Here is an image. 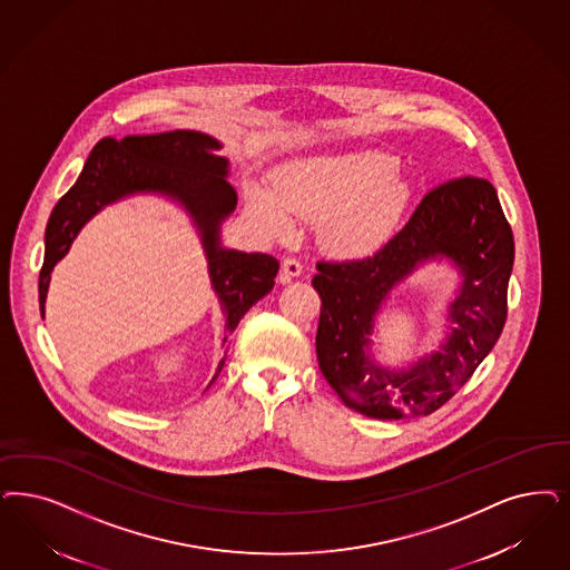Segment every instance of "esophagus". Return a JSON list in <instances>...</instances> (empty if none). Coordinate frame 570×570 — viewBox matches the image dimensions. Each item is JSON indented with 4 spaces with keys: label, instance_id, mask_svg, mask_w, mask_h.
<instances>
[{
    "label": "esophagus",
    "instance_id": "34e87169",
    "mask_svg": "<svg viewBox=\"0 0 570 570\" xmlns=\"http://www.w3.org/2000/svg\"><path fill=\"white\" fill-rule=\"evenodd\" d=\"M303 272V265L296 261V258H284V263H282V282H291L293 277H298Z\"/></svg>",
    "mask_w": 570,
    "mask_h": 570
}]
</instances>
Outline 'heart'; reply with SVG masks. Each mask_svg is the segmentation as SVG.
<instances>
[{
  "label": "heart",
  "mask_w": 570,
  "mask_h": 570,
  "mask_svg": "<svg viewBox=\"0 0 570 570\" xmlns=\"http://www.w3.org/2000/svg\"><path fill=\"white\" fill-rule=\"evenodd\" d=\"M411 197L413 183L395 157L366 149L288 159L275 168L269 185H250L248 206L275 237L293 232V218H322L324 246L334 255L360 258L392 237Z\"/></svg>",
  "instance_id": "obj_1"
}]
</instances>
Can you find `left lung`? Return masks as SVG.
Here are the masks:
<instances>
[{
  "label": "left lung",
  "instance_id": "8db88e82",
  "mask_svg": "<svg viewBox=\"0 0 570 570\" xmlns=\"http://www.w3.org/2000/svg\"><path fill=\"white\" fill-rule=\"evenodd\" d=\"M430 262H449L460 277L445 334L432 353L387 365L377 360L380 342L372 338L377 315L392 291ZM511 267L513 236L491 183L465 177L435 187L376 255L317 263L312 284L322 298L320 371L355 413L383 421L432 414L499 341Z\"/></svg>",
  "mask_w": 570,
  "mask_h": 570
}]
</instances>
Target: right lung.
<instances>
[{
  "mask_svg": "<svg viewBox=\"0 0 570 570\" xmlns=\"http://www.w3.org/2000/svg\"><path fill=\"white\" fill-rule=\"evenodd\" d=\"M223 142L196 130L149 137L102 138L90 151L76 185L60 197L46 227V255L40 274V312L46 315L50 274L71 250L90 218L111 204L135 196L164 197L191 218L208 263L210 286L225 314V331L274 291L277 258L225 248L223 223L234 215L236 189L229 185V159L216 151ZM225 360L216 366V381ZM206 387V390H208Z\"/></svg>",
  "mask_w": 570,
  "mask_h": 570,
  "instance_id": "obj_1",
  "label": "right lung"
}]
</instances>
